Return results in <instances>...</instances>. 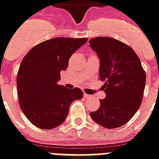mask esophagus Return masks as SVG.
Segmentation results:
<instances>
[{
  "instance_id": "34e87169",
  "label": "esophagus",
  "mask_w": 159,
  "mask_h": 159,
  "mask_svg": "<svg viewBox=\"0 0 159 159\" xmlns=\"http://www.w3.org/2000/svg\"><path fill=\"white\" fill-rule=\"evenodd\" d=\"M84 97L87 99V98H91V97H92V96L90 95H88V94H86V93H85V94H84Z\"/></svg>"
}]
</instances>
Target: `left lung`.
<instances>
[{
  "label": "left lung",
  "mask_w": 159,
  "mask_h": 159,
  "mask_svg": "<svg viewBox=\"0 0 159 159\" xmlns=\"http://www.w3.org/2000/svg\"><path fill=\"white\" fill-rule=\"evenodd\" d=\"M90 46L100 59V79L106 98L100 100L91 118L104 128L126 124L139 109L144 94L146 75L138 55L123 42L111 37L90 40Z\"/></svg>",
  "instance_id": "8db88e82"
}]
</instances>
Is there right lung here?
<instances>
[{
  "instance_id": "1",
  "label": "right lung",
  "mask_w": 159,
  "mask_h": 159,
  "mask_svg": "<svg viewBox=\"0 0 159 159\" xmlns=\"http://www.w3.org/2000/svg\"><path fill=\"white\" fill-rule=\"evenodd\" d=\"M87 38L57 37L37 44L24 56L17 74L20 109L34 126L49 130L65 121L71 103L83 96L81 89L59 85L60 72Z\"/></svg>"
}]
</instances>
